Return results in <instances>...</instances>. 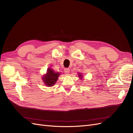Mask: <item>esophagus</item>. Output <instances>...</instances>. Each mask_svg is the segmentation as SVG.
Segmentation results:
<instances>
[{
    "label": "esophagus",
    "mask_w": 133,
    "mask_h": 133,
    "mask_svg": "<svg viewBox=\"0 0 133 133\" xmlns=\"http://www.w3.org/2000/svg\"><path fill=\"white\" fill-rule=\"evenodd\" d=\"M64 73L66 74H68L70 73V69L69 68H65V69H64Z\"/></svg>",
    "instance_id": "obj_1"
}]
</instances>
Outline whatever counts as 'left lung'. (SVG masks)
Segmentation results:
<instances>
[{"label":"left lung","instance_id":"left-lung-1","mask_svg":"<svg viewBox=\"0 0 133 133\" xmlns=\"http://www.w3.org/2000/svg\"><path fill=\"white\" fill-rule=\"evenodd\" d=\"M78 76H79V78H80V79H83V74H82V73H78Z\"/></svg>","mask_w":133,"mask_h":133}]
</instances>
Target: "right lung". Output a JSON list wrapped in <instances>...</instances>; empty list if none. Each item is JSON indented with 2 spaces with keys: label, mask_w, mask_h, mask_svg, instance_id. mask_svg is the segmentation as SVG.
Returning a JSON list of instances; mask_svg holds the SVG:
<instances>
[{
  "label": "right lung",
  "mask_w": 133,
  "mask_h": 133,
  "mask_svg": "<svg viewBox=\"0 0 133 133\" xmlns=\"http://www.w3.org/2000/svg\"><path fill=\"white\" fill-rule=\"evenodd\" d=\"M60 75V72H55L53 69L49 68L47 69L46 74L42 76L43 83L48 87L53 86L57 82Z\"/></svg>",
  "instance_id": "obj_1"
}]
</instances>
